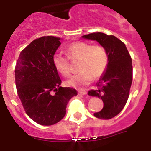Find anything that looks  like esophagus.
Wrapping results in <instances>:
<instances>
[{"label": "esophagus", "mask_w": 151, "mask_h": 151, "mask_svg": "<svg viewBox=\"0 0 151 151\" xmlns=\"http://www.w3.org/2000/svg\"><path fill=\"white\" fill-rule=\"evenodd\" d=\"M78 94L79 95H85V94H87V92L83 91H78Z\"/></svg>", "instance_id": "esophagus-1"}]
</instances>
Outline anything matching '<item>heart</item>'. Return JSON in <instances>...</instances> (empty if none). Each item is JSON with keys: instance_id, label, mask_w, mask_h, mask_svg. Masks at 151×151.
<instances>
[{"instance_id": "obj_1", "label": "heart", "mask_w": 151, "mask_h": 151, "mask_svg": "<svg viewBox=\"0 0 151 151\" xmlns=\"http://www.w3.org/2000/svg\"><path fill=\"white\" fill-rule=\"evenodd\" d=\"M66 52L73 60H80L78 74L66 81L69 87L82 88L89 85L94 78H98L104 73L108 64V54L104 47L93 45L87 42L78 41L67 47ZM54 64L57 72L63 76L70 75L69 58L61 54L54 57Z\"/></svg>"}]
</instances>
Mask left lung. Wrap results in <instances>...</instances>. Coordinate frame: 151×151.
Instances as JSON below:
<instances>
[{
	"label": "left lung",
	"instance_id": "1",
	"mask_svg": "<svg viewBox=\"0 0 151 151\" xmlns=\"http://www.w3.org/2000/svg\"><path fill=\"white\" fill-rule=\"evenodd\" d=\"M82 38L97 41L108 54V64L97 82L98 89L88 91V95L101 98L104 107L94 116L110 119L122 111L127 102L132 82V65L125 44L113 35L102 32L85 35Z\"/></svg>",
	"mask_w": 151,
	"mask_h": 151
}]
</instances>
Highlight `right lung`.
<instances>
[{"label":"right lung","instance_id":"1","mask_svg":"<svg viewBox=\"0 0 151 151\" xmlns=\"http://www.w3.org/2000/svg\"><path fill=\"white\" fill-rule=\"evenodd\" d=\"M60 38L44 36L32 41L19 54L15 67L17 93L26 114L42 125L57 123L66 115L69 101L77 95L72 88L61 87L54 64Z\"/></svg>","mask_w":151,"mask_h":151}]
</instances>
